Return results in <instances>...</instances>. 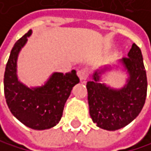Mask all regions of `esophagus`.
<instances>
[{"instance_id":"34e87169","label":"esophagus","mask_w":151,"mask_h":151,"mask_svg":"<svg viewBox=\"0 0 151 151\" xmlns=\"http://www.w3.org/2000/svg\"><path fill=\"white\" fill-rule=\"evenodd\" d=\"M78 76L81 80V82H86V80L88 78L89 76V69L87 68H81L78 70Z\"/></svg>"}]
</instances>
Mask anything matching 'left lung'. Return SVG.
<instances>
[{
    "mask_svg": "<svg viewBox=\"0 0 151 151\" xmlns=\"http://www.w3.org/2000/svg\"><path fill=\"white\" fill-rule=\"evenodd\" d=\"M114 68L128 75L125 84L120 88L101 82L102 75ZM92 78L86 84L89 113L99 128L116 131L135 119L145 104L147 82L141 50L134 43L128 57L119 59L112 67L104 65L95 70Z\"/></svg>",
    "mask_w": 151,
    "mask_h": 151,
    "instance_id": "1",
    "label": "left lung"
}]
</instances>
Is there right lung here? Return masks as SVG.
I'll use <instances>...</instances> for the list:
<instances>
[{
    "mask_svg": "<svg viewBox=\"0 0 151 151\" xmlns=\"http://www.w3.org/2000/svg\"><path fill=\"white\" fill-rule=\"evenodd\" d=\"M32 33L33 31L29 30L11 50L4 78V96L10 112L17 119L33 130L42 131L59 123L65 103L80 80L72 69L65 74L53 72L41 86L29 87L21 83L17 73V62Z\"/></svg>",
    "mask_w": 151,
    "mask_h": 151,
    "instance_id": "1",
    "label": "right lung"
}]
</instances>
